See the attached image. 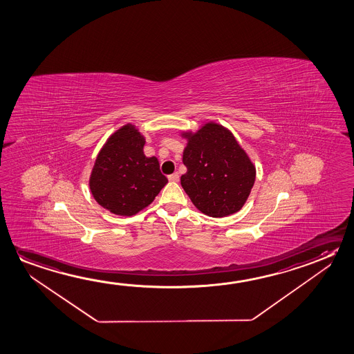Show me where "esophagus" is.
Listing matches in <instances>:
<instances>
[{
    "instance_id": "esophagus-1",
    "label": "esophagus",
    "mask_w": 354,
    "mask_h": 354,
    "mask_svg": "<svg viewBox=\"0 0 354 354\" xmlns=\"http://www.w3.org/2000/svg\"><path fill=\"white\" fill-rule=\"evenodd\" d=\"M169 180H171V182H178V180H180V174H177V172L169 174Z\"/></svg>"
}]
</instances>
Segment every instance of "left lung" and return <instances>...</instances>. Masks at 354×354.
<instances>
[{"label": "left lung", "instance_id": "obj_1", "mask_svg": "<svg viewBox=\"0 0 354 354\" xmlns=\"http://www.w3.org/2000/svg\"><path fill=\"white\" fill-rule=\"evenodd\" d=\"M187 172L180 185L202 213L223 218L242 208L252 189L256 169L234 135L208 123L196 134L185 133Z\"/></svg>", "mask_w": 354, "mask_h": 354}]
</instances>
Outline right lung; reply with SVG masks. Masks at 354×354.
I'll return each instance as SVG.
<instances>
[{
  "label": "right lung",
  "instance_id": "obj_1",
  "mask_svg": "<svg viewBox=\"0 0 354 354\" xmlns=\"http://www.w3.org/2000/svg\"><path fill=\"white\" fill-rule=\"evenodd\" d=\"M144 136L128 124L108 139L95 158L90 188L111 213L131 216L151 204L167 183L155 156L144 155Z\"/></svg>",
  "mask_w": 354,
  "mask_h": 354
}]
</instances>
